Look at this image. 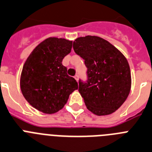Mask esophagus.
I'll use <instances>...</instances> for the list:
<instances>
[{"label":"esophagus","instance_id":"esophagus-1","mask_svg":"<svg viewBox=\"0 0 152 152\" xmlns=\"http://www.w3.org/2000/svg\"><path fill=\"white\" fill-rule=\"evenodd\" d=\"M74 78H75V80H76V81L78 82V78H79V77H78V75H76V76H74Z\"/></svg>","mask_w":152,"mask_h":152}]
</instances>
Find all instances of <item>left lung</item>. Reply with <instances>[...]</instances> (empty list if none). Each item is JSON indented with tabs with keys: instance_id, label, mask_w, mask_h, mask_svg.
<instances>
[{
	"instance_id": "8db88e82",
	"label": "left lung",
	"mask_w": 152,
	"mask_h": 152,
	"mask_svg": "<svg viewBox=\"0 0 152 152\" xmlns=\"http://www.w3.org/2000/svg\"><path fill=\"white\" fill-rule=\"evenodd\" d=\"M72 47L87 67V80H79V92L87 109L97 115L115 112L131 89V72L126 58L99 37H79Z\"/></svg>"
}]
</instances>
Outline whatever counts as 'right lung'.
<instances>
[{
	"label": "right lung",
	"mask_w": 152,
	"mask_h": 152,
	"mask_svg": "<svg viewBox=\"0 0 152 152\" xmlns=\"http://www.w3.org/2000/svg\"><path fill=\"white\" fill-rule=\"evenodd\" d=\"M72 41L50 37L39 43L25 62L20 76V89L33 107L53 114L67 102L78 89L73 77L67 75L63 59L70 53Z\"/></svg>",
	"instance_id": "obj_1"
}]
</instances>
